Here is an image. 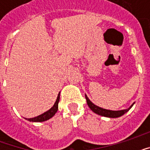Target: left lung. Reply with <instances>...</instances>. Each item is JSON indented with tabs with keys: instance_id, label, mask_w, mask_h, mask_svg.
I'll use <instances>...</instances> for the list:
<instances>
[{
	"instance_id": "left-lung-1",
	"label": "left lung",
	"mask_w": 150,
	"mask_h": 150,
	"mask_svg": "<svg viewBox=\"0 0 150 150\" xmlns=\"http://www.w3.org/2000/svg\"><path fill=\"white\" fill-rule=\"evenodd\" d=\"M85 97L87 100V104H88V107L91 108V110L92 112H94L95 113H96L100 116H106V117H110V118H116V117H120V116H123L125 113H126L132 107V105L134 104H132L129 108L127 109H124V110H120V111H112V110H108V109H104L102 108H100L96 106V104H94L91 102L88 97L85 95Z\"/></svg>"
}]
</instances>
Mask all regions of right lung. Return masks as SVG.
Instances as JSON below:
<instances>
[{
  "instance_id": "obj_1",
  "label": "right lung",
  "mask_w": 150,
  "mask_h": 150,
  "mask_svg": "<svg viewBox=\"0 0 150 150\" xmlns=\"http://www.w3.org/2000/svg\"><path fill=\"white\" fill-rule=\"evenodd\" d=\"M59 98H60V92L58 95V97H57V100H56L54 106L50 109L46 111V112L42 113V114H41L39 116H35L34 118H30V119L25 118V119L28 120L29 121H32V122H42V121H45V120L50 119L51 117H53V116L55 115V113L58 111V105H59Z\"/></svg>"
}]
</instances>
